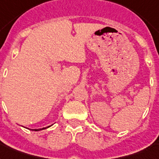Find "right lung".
Listing matches in <instances>:
<instances>
[{"instance_id": "right-lung-1", "label": "right lung", "mask_w": 159, "mask_h": 159, "mask_svg": "<svg viewBox=\"0 0 159 159\" xmlns=\"http://www.w3.org/2000/svg\"><path fill=\"white\" fill-rule=\"evenodd\" d=\"M49 127V126H48ZM48 127H46V128H42V129H32V130H34V131H39V130H42V129H47Z\"/></svg>"}]
</instances>
